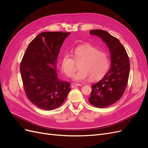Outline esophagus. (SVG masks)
<instances>
[{
  "label": "esophagus",
  "instance_id": "34e87169",
  "mask_svg": "<svg viewBox=\"0 0 148 148\" xmlns=\"http://www.w3.org/2000/svg\"><path fill=\"white\" fill-rule=\"evenodd\" d=\"M82 84H79V83H72L71 84V88H75L76 86H82Z\"/></svg>",
  "mask_w": 148,
  "mask_h": 148
}]
</instances>
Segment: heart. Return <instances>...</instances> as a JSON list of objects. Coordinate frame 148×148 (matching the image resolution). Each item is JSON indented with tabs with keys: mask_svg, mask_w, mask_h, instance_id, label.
Here are the masks:
<instances>
[{
	"mask_svg": "<svg viewBox=\"0 0 148 148\" xmlns=\"http://www.w3.org/2000/svg\"><path fill=\"white\" fill-rule=\"evenodd\" d=\"M74 59L69 53H65L61 60V69L66 77H71L77 70L76 63L80 70L73 75L76 82L89 78L95 81L102 78L110 66L109 57L107 53L89 44L80 46L72 51Z\"/></svg>",
	"mask_w": 148,
	"mask_h": 148,
	"instance_id": "1",
	"label": "heart"
}]
</instances>
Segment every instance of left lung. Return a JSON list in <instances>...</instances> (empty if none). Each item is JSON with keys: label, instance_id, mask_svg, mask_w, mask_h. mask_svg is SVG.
I'll return each mask as SVG.
<instances>
[{"label": "left lung", "instance_id": "8db88e82", "mask_svg": "<svg viewBox=\"0 0 148 148\" xmlns=\"http://www.w3.org/2000/svg\"><path fill=\"white\" fill-rule=\"evenodd\" d=\"M89 33L101 38L110 53V69L99 82L92 85L88 99L93 106L104 108L122 97L128 83L130 64L127 52L117 38L102 29L90 30Z\"/></svg>", "mask_w": 148, "mask_h": 148}]
</instances>
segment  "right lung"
<instances>
[{
  "mask_svg": "<svg viewBox=\"0 0 148 148\" xmlns=\"http://www.w3.org/2000/svg\"><path fill=\"white\" fill-rule=\"evenodd\" d=\"M71 33L43 32L26 49L20 73L28 99L46 110L60 106L70 91V83L58 78L57 60L60 47Z\"/></svg>",
  "mask_w": 148,
  "mask_h": 148,
  "instance_id": "1",
  "label": "right lung"
}]
</instances>
